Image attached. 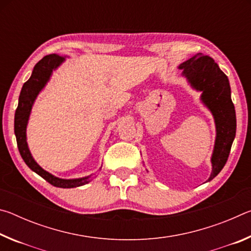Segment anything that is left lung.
Listing matches in <instances>:
<instances>
[{
  "instance_id": "left-lung-1",
  "label": "left lung",
  "mask_w": 251,
  "mask_h": 251,
  "mask_svg": "<svg viewBox=\"0 0 251 251\" xmlns=\"http://www.w3.org/2000/svg\"><path fill=\"white\" fill-rule=\"evenodd\" d=\"M178 69L192 88L201 93V103L214 116L216 139L210 158L211 174L207 180L210 181L224 168L236 136V112L230 85L217 63L207 55L196 54Z\"/></svg>"
}]
</instances>
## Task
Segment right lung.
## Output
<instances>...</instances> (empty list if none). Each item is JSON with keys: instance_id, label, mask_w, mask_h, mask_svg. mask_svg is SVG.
<instances>
[{"instance_id": "obj_1", "label": "right lung", "mask_w": 251, "mask_h": 251, "mask_svg": "<svg viewBox=\"0 0 251 251\" xmlns=\"http://www.w3.org/2000/svg\"><path fill=\"white\" fill-rule=\"evenodd\" d=\"M65 61L64 56H58L56 54L46 55L37 64L34 66L31 77L28 78L27 82H25L22 90L20 93L19 97V105L15 110L14 117V133L16 136V142H18V147L21 156H22L25 164L32 169L34 173L44 178L46 181H49L50 185L59 188H75L83 185H86L90 182L94 175L85 176L80 178H73V179H64L52 175V174L46 172L45 169L42 168L39 164L36 163L35 159L29 151V148L26 142V127L28 124V118L31 115L33 104L35 101L36 97L39 96L42 90L46 86V84L57 67Z\"/></svg>"}]
</instances>
